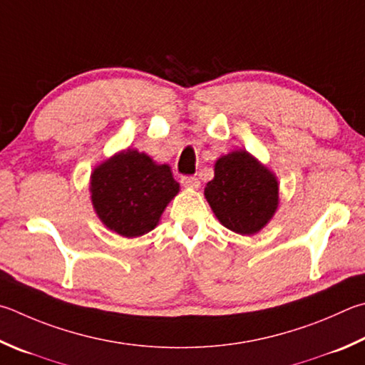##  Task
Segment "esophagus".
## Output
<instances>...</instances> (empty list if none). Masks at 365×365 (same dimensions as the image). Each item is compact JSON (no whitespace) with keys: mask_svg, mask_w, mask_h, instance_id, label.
Returning a JSON list of instances; mask_svg holds the SVG:
<instances>
[{"mask_svg":"<svg viewBox=\"0 0 365 365\" xmlns=\"http://www.w3.org/2000/svg\"><path fill=\"white\" fill-rule=\"evenodd\" d=\"M182 185L187 188H200V180H197V177L195 175H183Z\"/></svg>","mask_w":365,"mask_h":365,"instance_id":"34e87169","label":"esophagus"}]
</instances>
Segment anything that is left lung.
<instances>
[{"mask_svg":"<svg viewBox=\"0 0 365 365\" xmlns=\"http://www.w3.org/2000/svg\"><path fill=\"white\" fill-rule=\"evenodd\" d=\"M214 170L204 196L218 222L235 233H258L279 204L276 175L246 150L218 158Z\"/></svg>","mask_w":365,"mask_h":365,"instance_id":"left-lung-1","label":"left lung"}]
</instances>
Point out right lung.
I'll return each mask as SVG.
<instances>
[{
	"instance_id": "add662e5",
	"label": "right lung",
	"mask_w": 365,
	"mask_h": 365,
	"mask_svg": "<svg viewBox=\"0 0 365 365\" xmlns=\"http://www.w3.org/2000/svg\"><path fill=\"white\" fill-rule=\"evenodd\" d=\"M91 200L108 230L137 237L153 230L180 185L168 164H156L137 150L119 151L91 174Z\"/></svg>"
}]
</instances>
